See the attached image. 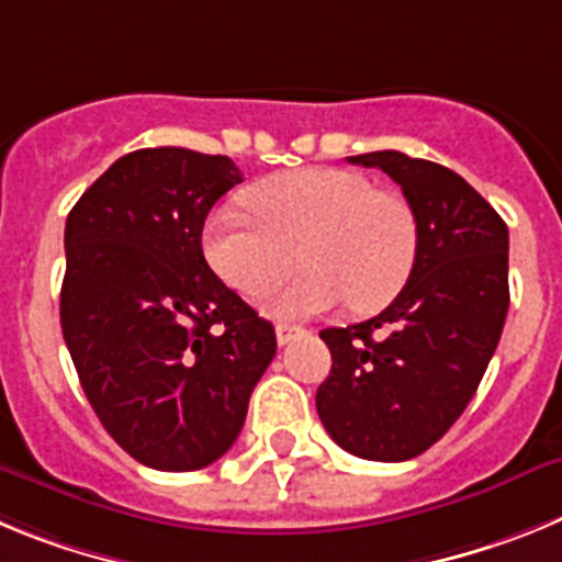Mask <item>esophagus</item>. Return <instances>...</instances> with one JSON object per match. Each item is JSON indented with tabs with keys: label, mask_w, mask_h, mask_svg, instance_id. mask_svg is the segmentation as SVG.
<instances>
[{
	"label": "esophagus",
	"mask_w": 562,
	"mask_h": 562,
	"mask_svg": "<svg viewBox=\"0 0 562 562\" xmlns=\"http://www.w3.org/2000/svg\"><path fill=\"white\" fill-rule=\"evenodd\" d=\"M301 326H290V324H278L276 326V340H278V346H286V342H292L295 340L297 335H301Z\"/></svg>",
	"instance_id": "34e87169"
}]
</instances>
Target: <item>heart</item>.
Listing matches in <instances>:
<instances>
[{
	"label": "heart",
	"instance_id": "obj_1",
	"mask_svg": "<svg viewBox=\"0 0 562 562\" xmlns=\"http://www.w3.org/2000/svg\"><path fill=\"white\" fill-rule=\"evenodd\" d=\"M247 207L222 205L205 222V256L247 297L276 290L297 261L301 276L272 301L278 317H310L349 301L376 312L408 284L419 222L400 193L369 177L312 166L276 173L247 191Z\"/></svg>",
	"mask_w": 562,
	"mask_h": 562
}]
</instances>
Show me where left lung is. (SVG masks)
Returning a JSON list of instances; mask_svg holds the SVG:
<instances>
[{
    "mask_svg": "<svg viewBox=\"0 0 562 562\" xmlns=\"http://www.w3.org/2000/svg\"><path fill=\"white\" fill-rule=\"evenodd\" d=\"M349 162L380 168L419 222L408 284L371 321L324 329L331 371L315 405L342 450L408 461L453 428L473 400L509 310V231L450 168L402 151Z\"/></svg>",
    "mask_w": 562,
    "mask_h": 562,
    "instance_id": "1",
    "label": "left lung"
}]
</instances>
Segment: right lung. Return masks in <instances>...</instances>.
Returning a JSON list of instances; mask_svg holds the SVG:
<instances>
[{
	"instance_id": "right-lung-1",
	"label": "right lung",
	"mask_w": 562,
	"mask_h": 562,
	"mask_svg": "<svg viewBox=\"0 0 562 562\" xmlns=\"http://www.w3.org/2000/svg\"><path fill=\"white\" fill-rule=\"evenodd\" d=\"M241 182L231 157L140 148L67 216L61 331L103 428L132 459L188 473L225 456L276 329L207 267L202 227Z\"/></svg>"
}]
</instances>
